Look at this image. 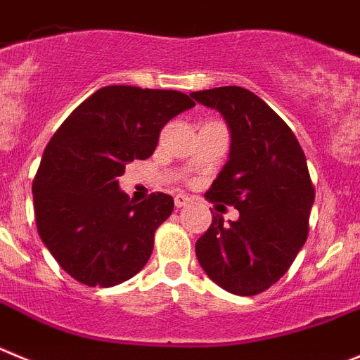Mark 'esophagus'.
<instances>
[{"label": "esophagus", "instance_id": "esophagus-1", "mask_svg": "<svg viewBox=\"0 0 360 360\" xmlns=\"http://www.w3.org/2000/svg\"><path fill=\"white\" fill-rule=\"evenodd\" d=\"M190 200H192V199H190L186 193H177V195L174 197V202H176L177 208H184L186 204H190Z\"/></svg>", "mask_w": 360, "mask_h": 360}]
</instances>
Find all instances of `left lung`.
<instances>
[{"label": "left lung", "instance_id": "1", "mask_svg": "<svg viewBox=\"0 0 360 360\" xmlns=\"http://www.w3.org/2000/svg\"><path fill=\"white\" fill-rule=\"evenodd\" d=\"M192 96L224 116L231 132L229 160L206 199L240 213L229 224L213 215L195 244L197 260L224 290L255 296L289 271L309 235L316 192L305 154L289 125L244 87H213Z\"/></svg>", "mask_w": 360, "mask_h": 360}]
</instances>
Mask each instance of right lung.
<instances>
[{
    "mask_svg": "<svg viewBox=\"0 0 360 360\" xmlns=\"http://www.w3.org/2000/svg\"><path fill=\"white\" fill-rule=\"evenodd\" d=\"M193 105L179 91L108 86L51 136L32 184L35 224L71 278L112 287L145 267L174 199L158 192L136 204L118 177L127 163L150 158L161 129Z\"/></svg>",
    "mask_w": 360,
    "mask_h": 360,
    "instance_id": "obj_1",
    "label": "right lung"
}]
</instances>
